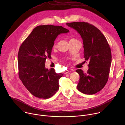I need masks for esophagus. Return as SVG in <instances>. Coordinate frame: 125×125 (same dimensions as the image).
Returning <instances> with one entry per match:
<instances>
[{
	"mask_svg": "<svg viewBox=\"0 0 125 125\" xmlns=\"http://www.w3.org/2000/svg\"><path fill=\"white\" fill-rule=\"evenodd\" d=\"M70 72V71L69 70H65L64 72V74H67L68 73H69Z\"/></svg>",
	"mask_w": 125,
	"mask_h": 125,
	"instance_id": "obj_1",
	"label": "esophagus"
}]
</instances>
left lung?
<instances>
[{"mask_svg": "<svg viewBox=\"0 0 125 125\" xmlns=\"http://www.w3.org/2000/svg\"><path fill=\"white\" fill-rule=\"evenodd\" d=\"M76 30L82 38L84 58L88 61V70L84 73L81 69L77 88L81 93L94 94L101 91L108 80L112 61L111 49L104 35L97 28L86 22L67 23Z\"/></svg>", "mask_w": 125, "mask_h": 125, "instance_id": "obj_1", "label": "left lung"}]
</instances>
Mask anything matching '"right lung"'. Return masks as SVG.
<instances>
[{"label":"right lung","instance_id":"obj_1","mask_svg":"<svg viewBox=\"0 0 125 125\" xmlns=\"http://www.w3.org/2000/svg\"><path fill=\"white\" fill-rule=\"evenodd\" d=\"M69 31L62 26L42 25L35 28L20 47L18 54L19 76L24 85L34 96L47 99L59 90V80L63 74L54 68L45 67L51 58L54 41L61 33Z\"/></svg>","mask_w":125,"mask_h":125}]
</instances>
